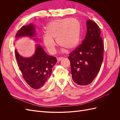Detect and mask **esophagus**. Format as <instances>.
Wrapping results in <instances>:
<instances>
[{
  "label": "esophagus",
  "mask_w": 120,
  "mask_h": 120,
  "mask_svg": "<svg viewBox=\"0 0 120 120\" xmlns=\"http://www.w3.org/2000/svg\"><path fill=\"white\" fill-rule=\"evenodd\" d=\"M63 59V57H57V61H60V60H62Z\"/></svg>",
  "instance_id": "esophagus-1"
}]
</instances>
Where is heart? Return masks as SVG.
<instances>
[{
    "instance_id": "b5f03b06",
    "label": "heart",
    "mask_w": 120,
    "mask_h": 120,
    "mask_svg": "<svg viewBox=\"0 0 120 120\" xmlns=\"http://www.w3.org/2000/svg\"><path fill=\"white\" fill-rule=\"evenodd\" d=\"M81 24L75 18H66L49 22L46 27V34L43 42L48 51L53 53L56 50V39L57 44L63 51L72 50L78 46L81 39Z\"/></svg>"
}]
</instances>
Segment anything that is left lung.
<instances>
[{
	"mask_svg": "<svg viewBox=\"0 0 120 120\" xmlns=\"http://www.w3.org/2000/svg\"><path fill=\"white\" fill-rule=\"evenodd\" d=\"M87 32L82 44L69 54L72 79L78 85L91 83L100 70L103 60L104 45L98 25L89 19Z\"/></svg>",
	"mask_w": 120,
	"mask_h": 120,
	"instance_id": "8db88e82",
	"label": "left lung"
}]
</instances>
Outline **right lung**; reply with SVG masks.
Returning <instances> with one entry per match:
<instances>
[{"instance_id": "1", "label": "right lung", "mask_w": 120, "mask_h": 120, "mask_svg": "<svg viewBox=\"0 0 120 120\" xmlns=\"http://www.w3.org/2000/svg\"><path fill=\"white\" fill-rule=\"evenodd\" d=\"M35 34L34 25L29 24L23 26L17 31L16 38L22 36L34 37ZM15 55L25 81L34 89L42 88L52 75V68L57 62L56 58L48 55L39 45H37L35 53L31 57H22L16 50Z\"/></svg>"}]
</instances>
